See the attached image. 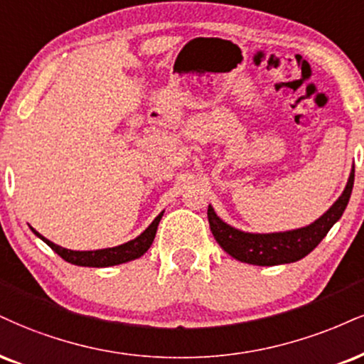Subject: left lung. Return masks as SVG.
Here are the masks:
<instances>
[{"mask_svg":"<svg viewBox=\"0 0 364 364\" xmlns=\"http://www.w3.org/2000/svg\"><path fill=\"white\" fill-rule=\"evenodd\" d=\"M354 185V166L346 183L344 191L341 193L332 207L323 215L310 225L300 227V229L284 230V232H269V234H252L244 232L225 224L217 215L212 205H208V224L213 237L218 246L234 259L247 264L256 266H277L295 262L312 252L326 237L331 227L343 217L348 201L351 198Z\"/></svg>","mask_w":364,"mask_h":364,"instance_id":"obj_1","label":"left lung"}]
</instances>
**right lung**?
Segmentation results:
<instances>
[{
  "mask_svg": "<svg viewBox=\"0 0 364 364\" xmlns=\"http://www.w3.org/2000/svg\"><path fill=\"white\" fill-rule=\"evenodd\" d=\"M163 213L164 212H161L159 215L152 220V224L135 239L129 240V242L125 244H120V246L96 249V251H71V249L60 247L57 246V244L50 242L49 239H46L42 234H38L33 227H30V229H32L33 234L37 235L38 239H42L43 242L52 249V251L59 254L64 261L71 262V264H76V266H87V268H108V266L124 264V262L134 261L137 259V257L144 256V254L147 252V249L151 247L152 240L156 237L157 225H159L161 218H163Z\"/></svg>",
  "mask_w": 364,
  "mask_h": 364,
  "instance_id": "add662e5",
  "label": "right lung"
}]
</instances>
